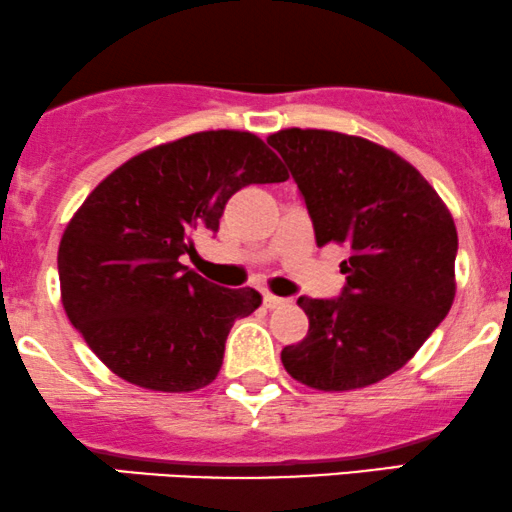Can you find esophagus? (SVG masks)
Segmentation results:
<instances>
[{
	"mask_svg": "<svg viewBox=\"0 0 512 512\" xmlns=\"http://www.w3.org/2000/svg\"><path fill=\"white\" fill-rule=\"evenodd\" d=\"M285 304H287L285 297H275V294H270V292L263 294V306H266V309H280V306H285Z\"/></svg>",
	"mask_w": 512,
	"mask_h": 512,
	"instance_id": "34e87169",
	"label": "esophagus"
}]
</instances>
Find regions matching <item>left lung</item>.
I'll return each mask as SVG.
<instances>
[{"label": "left lung", "mask_w": 512, "mask_h": 512, "mask_svg": "<svg viewBox=\"0 0 512 512\" xmlns=\"http://www.w3.org/2000/svg\"><path fill=\"white\" fill-rule=\"evenodd\" d=\"M268 143L290 167L316 244H347L338 299L299 297L309 333L282 350L304 386L342 393L402 369L455 299L458 230L417 167L362 136L280 129Z\"/></svg>", "instance_id": "left-lung-1"}]
</instances>
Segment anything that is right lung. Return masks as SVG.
Wrapping results in <instances>:
<instances>
[{"instance_id": "1", "label": "right lung", "mask_w": 512, "mask_h": 512, "mask_svg": "<svg viewBox=\"0 0 512 512\" xmlns=\"http://www.w3.org/2000/svg\"><path fill=\"white\" fill-rule=\"evenodd\" d=\"M287 177L256 134L218 129L143 150L90 191L59 242V287L71 326L112 374L162 393L215 381L230 328L261 294L213 285L182 256L218 232L242 186Z\"/></svg>"}]
</instances>
